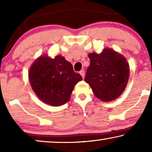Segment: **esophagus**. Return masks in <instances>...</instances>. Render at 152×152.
<instances>
[{"mask_svg":"<svg viewBox=\"0 0 152 152\" xmlns=\"http://www.w3.org/2000/svg\"><path fill=\"white\" fill-rule=\"evenodd\" d=\"M80 75L82 76V78H84V70H81V71H80Z\"/></svg>","mask_w":152,"mask_h":152,"instance_id":"obj_1","label":"esophagus"}]
</instances>
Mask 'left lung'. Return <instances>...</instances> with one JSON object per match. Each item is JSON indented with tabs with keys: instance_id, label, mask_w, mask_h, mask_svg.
I'll use <instances>...</instances> for the list:
<instances>
[{
	"instance_id": "obj_1",
	"label": "left lung",
	"mask_w": 152,
	"mask_h": 152,
	"mask_svg": "<svg viewBox=\"0 0 152 152\" xmlns=\"http://www.w3.org/2000/svg\"><path fill=\"white\" fill-rule=\"evenodd\" d=\"M91 64L85 82L96 97L102 101H112L121 96L127 86L129 66L126 58L117 51L104 48L101 53L88 54Z\"/></svg>"
}]
</instances>
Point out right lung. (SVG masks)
<instances>
[{"instance_id": "obj_1", "label": "right lung", "mask_w": 152, "mask_h": 152, "mask_svg": "<svg viewBox=\"0 0 152 152\" xmlns=\"http://www.w3.org/2000/svg\"><path fill=\"white\" fill-rule=\"evenodd\" d=\"M82 79L70 62L60 55L53 59L47 55L39 56L29 71L33 91L42 102L53 107L66 103L74 86Z\"/></svg>"}]
</instances>
